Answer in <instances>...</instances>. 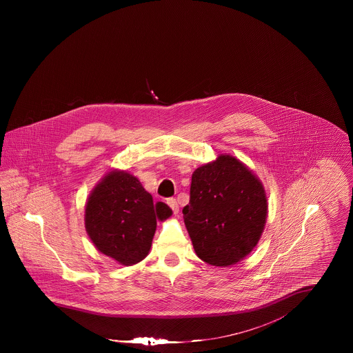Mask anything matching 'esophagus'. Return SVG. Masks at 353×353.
<instances>
[{"instance_id": "1", "label": "esophagus", "mask_w": 353, "mask_h": 353, "mask_svg": "<svg viewBox=\"0 0 353 353\" xmlns=\"http://www.w3.org/2000/svg\"><path fill=\"white\" fill-rule=\"evenodd\" d=\"M167 203H168V206L172 209L174 214H178V212H179V205H178L176 200H175V199H168Z\"/></svg>"}]
</instances>
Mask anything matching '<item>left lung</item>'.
Wrapping results in <instances>:
<instances>
[{
  "mask_svg": "<svg viewBox=\"0 0 353 353\" xmlns=\"http://www.w3.org/2000/svg\"><path fill=\"white\" fill-rule=\"evenodd\" d=\"M183 219L194 252L213 266L242 261L256 246L268 217L262 182L231 154L199 167L192 175Z\"/></svg>",
  "mask_w": 353,
  "mask_h": 353,
  "instance_id": "left-lung-1",
  "label": "left lung"
}]
</instances>
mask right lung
I'll use <instances>...</instances> for the list:
<instances>
[{
  "label": "right lung",
  "mask_w": 353,
  "mask_h": 353,
  "mask_svg": "<svg viewBox=\"0 0 353 353\" xmlns=\"http://www.w3.org/2000/svg\"><path fill=\"white\" fill-rule=\"evenodd\" d=\"M171 214L168 205L153 202L136 176L112 170L91 192L84 221L87 234L99 252L130 266L148 255L156 221Z\"/></svg>",
  "instance_id": "right-lung-1"
}]
</instances>
